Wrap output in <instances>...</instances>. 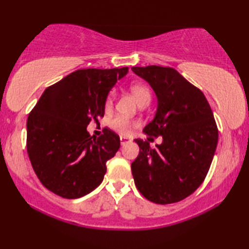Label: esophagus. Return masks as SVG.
I'll return each mask as SVG.
<instances>
[{
  "mask_svg": "<svg viewBox=\"0 0 249 249\" xmlns=\"http://www.w3.org/2000/svg\"><path fill=\"white\" fill-rule=\"evenodd\" d=\"M129 140L126 139V138H123V136H121V144L122 145H125L126 143H128Z\"/></svg>",
  "mask_w": 249,
  "mask_h": 249,
  "instance_id": "34e87169",
  "label": "esophagus"
}]
</instances>
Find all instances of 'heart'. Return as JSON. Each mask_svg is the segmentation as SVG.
I'll use <instances>...</instances> for the list:
<instances>
[{
  "mask_svg": "<svg viewBox=\"0 0 249 249\" xmlns=\"http://www.w3.org/2000/svg\"><path fill=\"white\" fill-rule=\"evenodd\" d=\"M131 91L132 93L134 94V97L136 98V100L139 101V104L141 105L143 103H150L151 101L152 94L151 91L146 87L145 85H141V83H135L131 87ZM113 97L114 94L111 93L107 99V106H110L111 103H113ZM138 125V122L136 121H131L128 118H126L124 116H121V115H117L111 118L110 121V126L113 127L115 131L120 132L121 134H128L129 131L133 127Z\"/></svg>",
  "mask_w": 249,
  "mask_h": 249,
  "instance_id": "obj_1",
  "label": "heart"
}]
</instances>
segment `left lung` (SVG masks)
Wrapping results in <instances>:
<instances>
[{
    "label": "left lung",
    "instance_id": "1",
    "mask_svg": "<svg viewBox=\"0 0 249 249\" xmlns=\"http://www.w3.org/2000/svg\"><path fill=\"white\" fill-rule=\"evenodd\" d=\"M132 70L158 97L156 116L143 133L162 136L156 148L135 140L140 146L131 166L135 186L157 204L179 202L197 190L211 166L219 136L212 109L202 91L173 68L149 65Z\"/></svg>",
    "mask_w": 249,
    "mask_h": 249
}]
</instances>
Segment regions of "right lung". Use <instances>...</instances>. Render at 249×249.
<instances>
[{
	"instance_id": "obj_1",
	"label": "right lung",
	"mask_w": 249,
	"mask_h": 249,
	"mask_svg": "<svg viewBox=\"0 0 249 249\" xmlns=\"http://www.w3.org/2000/svg\"><path fill=\"white\" fill-rule=\"evenodd\" d=\"M128 68L81 69L50 86L27 120V152L40 183L64 198L82 197L100 185L120 136L104 127L87 132L104 117L107 94Z\"/></svg>"
}]
</instances>
